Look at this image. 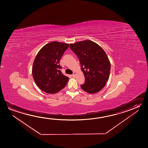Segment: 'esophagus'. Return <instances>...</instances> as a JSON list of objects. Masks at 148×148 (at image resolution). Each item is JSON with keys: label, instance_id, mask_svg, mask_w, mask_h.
<instances>
[{"label": "esophagus", "instance_id": "34e87169", "mask_svg": "<svg viewBox=\"0 0 148 148\" xmlns=\"http://www.w3.org/2000/svg\"><path fill=\"white\" fill-rule=\"evenodd\" d=\"M75 75H76V73H75V72H73V75H72V77H75Z\"/></svg>", "mask_w": 148, "mask_h": 148}]
</instances>
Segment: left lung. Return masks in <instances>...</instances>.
Segmentation results:
<instances>
[{"label": "left lung", "instance_id": "obj_1", "mask_svg": "<svg viewBox=\"0 0 148 148\" xmlns=\"http://www.w3.org/2000/svg\"><path fill=\"white\" fill-rule=\"evenodd\" d=\"M70 47L79 59L84 75L81 88L89 94L100 92L108 81L110 71V62L104 50L90 40L71 44Z\"/></svg>", "mask_w": 148, "mask_h": 148}]
</instances>
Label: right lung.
Wrapping results in <instances>:
<instances>
[{
  "instance_id": "obj_1",
  "label": "right lung",
  "mask_w": 148,
  "mask_h": 148,
  "mask_svg": "<svg viewBox=\"0 0 148 148\" xmlns=\"http://www.w3.org/2000/svg\"><path fill=\"white\" fill-rule=\"evenodd\" d=\"M69 45L59 42H49L35 57L32 66L34 82L43 92L55 94L66 86L69 77L62 74L60 61Z\"/></svg>"
}]
</instances>
